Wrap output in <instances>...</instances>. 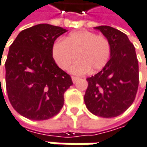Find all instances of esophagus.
<instances>
[{
	"label": "esophagus",
	"mask_w": 147,
	"mask_h": 147,
	"mask_svg": "<svg viewBox=\"0 0 147 147\" xmlns=\"http://www.w3.org/2000/svg\"><path fill=\"white\" fill-rule=\"evenodd\" d=\"M79 78H78V77H75V76H73V77H72V80H73L74 83H75V82H76L77 80H79Z\"/></svg>",
	"instance_id": "1"
}]
</instances>
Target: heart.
<instances>
[{"label": "heart", "mask_w": 147, "mask_h": 147, "mask_svg": "<svg viewBox=\"0 0 147 147\" xmlns=\"http://www.w3.org/2000/svg\"><path fill=\"white\" fill-rule=\"evenodd\" d=\"M111 46L109 39L89 31H79L69 34L64 40H58L53 46V57L58 67L63 70L79 59L70 72L82 74L90 70L97 72L104 68L110 57Z\"/></svg>", "instance_id": "b5f03b06"}]
</instances>
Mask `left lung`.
Returning a JSON list of instances; mask_svg holds the SVG:
<instances>
[{
    "instance_id": "8db88e82",
    "label": "left lung",
    "mask_w": 147,
    "mask_h": 147,
    "mask_svg": "<svg viewBox=\"0 0 147 147\" xmlns=\"http://www.w3.org/2000/svg\"><path fill=\"white\" fill-rule=\"evenodd\" d=\"M94 28L109 39L111 53L103 69L87 79L89 84L84 100L92 114L115 117L135 100L139 84L138 60L134 45L124 32L109 26Z\"/></svg>"
}]
</instances>
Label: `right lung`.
Here are the masks:
<instances>
[{
	"label": "right lung",
	"mask_w": 147,
	"mask_h": 147,
	"mask_svg": "<svg viewBox=\"0 0 147 147\" xmlns=\"http://www.w3.org/2000/svg\"><path fill=\"white\" fill-rule=\"evenodd\" d=\"M66 32L38 24L22 31L10 46L5 63L6 92L12 107L27 119H50L63 106L64 92L73 82L56 64L53 46Z\"/></svg>",
	"instance_id": "obj_1"
}]
</instances>
